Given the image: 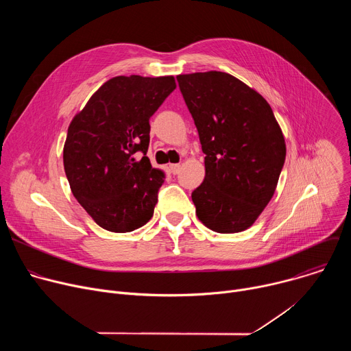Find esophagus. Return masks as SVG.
I'll return each mask as SVG.
<instances>
[{
  "mask_svg": "<svg viewBox=\"0 0 351 351\" xmlns=\"http://www.w3.org/2000/svg\"><path fill=\"white\" fill-rule=\"evenodd\" d=\"M169 169H171V172H172L173 175H178L179 171H180V164H171V165H169Z\"/></svg>",
  "mask_w": 351,
  "mask_h": 351,
  "instance_id": "34e87169",
  "label": "esophagus"
}]
</instances>
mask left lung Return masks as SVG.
Masks as SVG:
<instances>
[{
  "mask_svg": "<svg viewBox=\"0 0 351 351\" xmlns=\"http://www.w3.org/2000/svg\"><path fill=\"white\" fill-rule=\"evenodd\" d=\"M202 143L206 178L193 193L195 214L218 233L252 226L275 193L286 144L267 99L225 72L179 75Z\"/></svg>",
  "mask_w": 351,
  "mask_h": 351,
  "instance_id": "1",
  "label": "left lung"
}]
</instances>
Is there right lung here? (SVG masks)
<instances>
[{
  "label": "right lung",
  "mask_w": 351,
  "mask_h": 351,
  "mask_svg": "<svg viewBox=\"0 0 351 351\" xmlns=\"http://www.w3.org/2000/svg\"><path fill=\"white\" fill-rule=\"evenodd\" d=\"M175 88L173 76H117L72 119L65 173L79 204L103 229L125 233L152 219L165 173L145 157L149 118Z\"/></svg>",
  "instance_id": "obj_1"
}]
</instances>
